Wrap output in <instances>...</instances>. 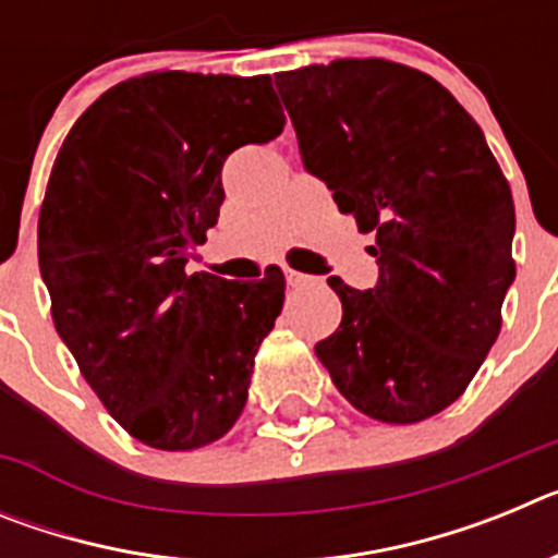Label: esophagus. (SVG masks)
<instances>
[{"label": "esophagus", "mask_w": 558, "mask_h": 558, "mask_svg": "<svg viewBox=\"0 0 558 558\" xmlns=\"http://www.w3.org/2000/svg\"><path fill=\"white\" fill-rule=\"evenodd\" d=\"M284 276H288V284L290 288H307V284H313L315 279L313 276H307V274H299V270H284Z\"/></svg>", "instance_id": "obj_1"}]
</instances>
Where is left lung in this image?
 <instances>
[{
  "instance_id": "1",
  "label": "left lung",
  "mask_w": 558,
  "mask_h": 558,
  "mask_svg": "<svg viewBox=\"0 0 558 558\" xmlns=\"http://www.w3.org/2000/svg\"><path fill=\"white\" fill-rule=\"evenodd\" d=\"M304 167L360 231L379 279H327L340 327L315 343L360 413L413 425L452 405L500 335L514 282V201L483 131L430 75L340 58L276 75Z\"/></svg>"
}]
</instances>
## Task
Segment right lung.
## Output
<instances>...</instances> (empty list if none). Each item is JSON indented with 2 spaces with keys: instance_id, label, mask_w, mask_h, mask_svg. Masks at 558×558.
Masks as SVG:
<instances>
[{
  "instance_id": "obj_1",
  "label": "right lung",
  "mask_w": 558,
  "mask_h": 558,
  "mask_svg": "<svg viewBox=\"0 0 558 558\" xmlns=\"http://www.w3.org/2000/svg\"><path fill=\"white\" fill-rule=\"evenodd\" d=\"M282 128L268 75L147 72L92 102L58 150L38 215L52 322L142 445L198 450L243 413L284 274L240 284L186 263L218 223L226 156Z\"/></svg>"
}]
</instances>
